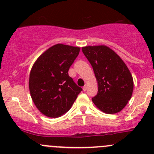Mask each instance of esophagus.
I'll list each match as a JSON object with an SVG mask.
<instances>
[{
  "label": "esophagus",
  "instance_id": "esophagus-1",
  "mask_svg": "<svg viewBox=\"0 0 154 154\" xmlns=\"http://www.w3.org/2000/svg\"><path fill=\"white\" fill-rule=\"evenodd\" d=\"M83 91H86V90H87V86H86V85H85V86L83 87Z\"/></svg>",
  "mask_w": 154,
  "mask_h": 154
}]
</instances>
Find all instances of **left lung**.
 I'll list each match as a JSON object with an SVG mask.
<instances>
[{
	"instance_id": "obj_1",
	"label": "left lung",
	"mask_w": 154,
	"mask_h": 154,
	"mask_svg": "<svg viewBox=\"0 0 154 154\" xmlns=\"http://www.w3.org/2000/svg\"><path fill=\"white\" fill-rule=\"evenodd\" d=\"M82 51L92 66L98 83L97 95L91 99L93 103L107 114L120 112L133 94V77L128 68L106 46H86Z\"/></svg>"
}]
</instances>
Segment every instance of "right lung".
I'll return each mask as SVG.
<instances>
[{
  "label": "right lung",
  "mask_w": 154,
  "mask_h": 154,
  "mask_svg": "<svg viewBox=\"0 0 154 154\" xmlns=\"http://www.w3.org/2000/svg\"><path fill=\"white\" fill-rule=\"evenodd\" d=\"M80 48L57 44L48 49L31 69L29 88L35 106L45 116L57 118L71 109L82 91L68 75Z\"/></svg>",
  "instance_id": "right-lung-1"
}]
</instances>
